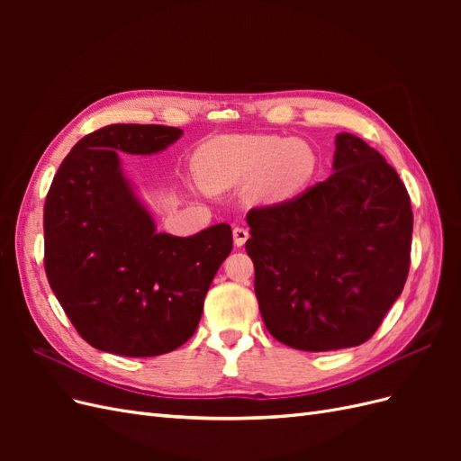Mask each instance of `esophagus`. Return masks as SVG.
I'll use <instances>...</instances> for the list:
<instances>
[{
    "instance_id": "34e87169",
    "label": "esophagus",
    "mask_w": 461,
    "mask_h": 461,
    "mask_svg": "<svg viewBox=\"0 0 461 461\" xmlns=\"http://www.w3.org/2000/svg\"><path fill=\"white\" fill-rule=\"evenodd\" d=\"M248 230L246 229H242V227H234L232 229V239H234V246L236 248H242L244 244H246V240H248Z\"/></svg>"
}]
</instances>
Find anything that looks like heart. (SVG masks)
<instances>
[{"mask_svg": "<svg viewBox=\"0 0 461 461\" xmlns=\"http://www.w3.org/2000/svg\"><path fill=\"white\" fill-rule=\"evenodd\" d=\"M317 165L312 144L271 134L219 136L198 156L202 183L209 190H229L252 180L249 196L263 203L294 198L312 183Z\"/></svg>", "mask_w": 461, "mask_h": 461, "instance_id": "obj_1", "label": "heart"}]
</instances>
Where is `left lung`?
<instances>
[{
    "instance_id": "obj_1",
    "label": "left lung",
    "mask_w": 461,
    "mask_h": 461,
    "mask_svg": "<svg viewBox=\"0 0 461 461\" xmlns=\"http://www.w3.org/2000/svg\"><path fill=\"white\" fill-rule=\"evenodd\" d=\"M334 146L327 180L246 217L263 323L303 352L369 340L410 271L413 213L394 167L354 134Z\"/></svg>"
}]
</instances>
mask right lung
I'll list each match as a JSON object with an SVG mask.
<instances>
[{
  "label": "right lung",
  "mask_w": 461,
  "mask_h": 461,
  "mask_svg": "<svg viewBox=\"0 0 461 461\" xmlns=\"http://www.w3.org/2000/svg\"><path fill=\"white\" fill-rule=\"evenodd\" d=\"M183 131L109 124L82 138L44 205L46 275L67 317L102 352L151 357L198 329L203 300L232 249L227 222L192 236L158 232L119 153L151 156Z\"/></svg>",
  "instance_id": "right-lung-1"
}]
</instances>
